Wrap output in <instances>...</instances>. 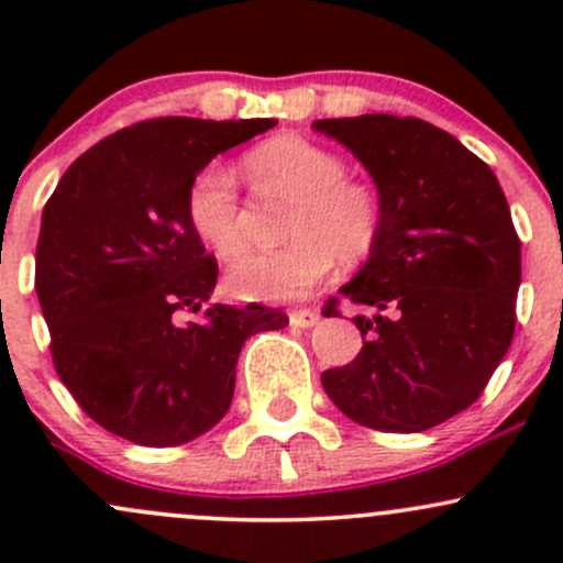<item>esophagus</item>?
<instances>
[{
  "mask_svg": "<svg viewBox=\"0 0 563 563\" xmlns=\"http://www.w3.org/2000/svg\"><path fill=\"white\" fill-rule=\"evenodd\" d=\"M318 318H321V313H318L316 308H299V310H291V313H288V321H291V327H297V329L316 327Z\"/></svg>",
  "mask_w": 563,
  "mask_h": 563,
  "instance_id": "34e87169",
  "label": "esophagus"
}]
</instances>
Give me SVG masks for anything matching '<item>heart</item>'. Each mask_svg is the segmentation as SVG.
I'll return each instance as SVG.
<instances>
[{"label":"heart","mask_w":563,"mask_h":563,"mask_svg":"<svg viewBox=\"0 0 563 563\" xmlns=\"http://www.w3.org/2000/svg\"><path fill=\"white\" fill-rule=\"evenodd\" d=\"M258 192L294 198L286 247L250 253L225 275L231 297L245 302H291L310 294L338 258L345 266L371 258L384 231L382 198L349 174L343 157L299 135H277L242 161ZM187 220L220 258L247 247V212L223 166H207L187 190Z\"/></svg>","instance_id":"b5f03b06"}]
</instances>
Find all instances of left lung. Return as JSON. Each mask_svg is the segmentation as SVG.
I'll list each match as a JSON object with an SVG mask.
<instances>
[{"label":"left lung","instance_id":"1","mask_svg":"<svg viewBox=\"0 0 563 563\" xmlns=\"http://www.w3.org/2000/svg\"><path fill=\"white\" fill-rule=\"evenodd\" d=\"M313 130L367 168L384 209L382 240L340 288L376 316L354 318L362 351L321 384L365 428L422 433L468 408L512 343L520 240L509 203L490 166L424 119L362 113Z\"/></svg>","mask_w":563,"mask_h":563}]
</instances>
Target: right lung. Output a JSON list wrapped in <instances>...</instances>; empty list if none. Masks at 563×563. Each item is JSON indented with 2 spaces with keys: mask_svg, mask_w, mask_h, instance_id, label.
I'll return each mask as SVG.
<instances>
[{
  "mask_svg": "<svg viewBox=\"0 0 563 563\" xmlns=\"http://www.w3.org/2000/svg\"><path fill=\"white\" fill-rule=\"evenodd\" d=\"M275 124L139 122L84 152L45 203L35 288L51 356L108 433L141 446L203 435L229 411L245 340L288 323L255 302L209 305L218 264L187 220L196 174Z\"/></svg>",
  "mask_w": 563,
  "mask_h": 563,
  "instance_id": "obj_1",
  "label": "right lung"
}]
</instances>
